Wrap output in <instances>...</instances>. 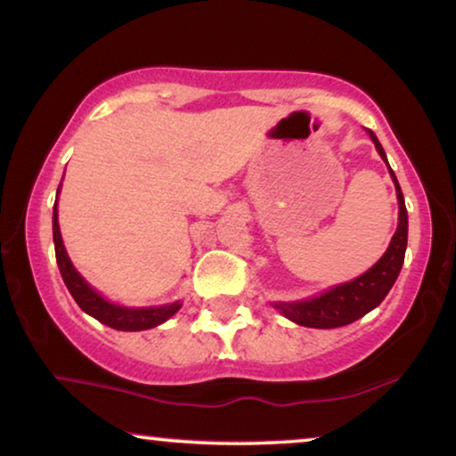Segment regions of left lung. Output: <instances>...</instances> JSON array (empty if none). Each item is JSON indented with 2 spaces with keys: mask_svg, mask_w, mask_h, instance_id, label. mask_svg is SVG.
Here are the masks:
<instances>
[{
  "mask_svg": "<svg viewBox=\"0 0 456 456\" xmlns=\"http://www.w3.org/2000/svg\"><path fill=\"white\" fill-rule=\"evenodd\" d=\"M367 133H370L379 158L388 164L378 136L373 134L371 130H367ZM388 170L396 186L398 226H396L395 236H392L388 248H386V253L382 255V259H379L373 267H370L365 273H361L359 278L351 280V282L334 286V289L322 292V295H317L314 298H305V301H292V303H273V307L282 311V315L289 317L290 322H295L298 326H305V328H320V330L346 326V323L357 322L359 317H363L365 314H370L371 309H376L378 305L384 301L386 295L390 292L392 284L396 282L398 273H401L404 251H407L409 217H407V208H404L403 191L401 186H398V180L395 176V172H392L390 164H388Z\"/></svg>",
  "mask_w": 456,
  "mask_h": 456,
  "instance_id": "1",
  "label": "left lung"
}]
</instances>
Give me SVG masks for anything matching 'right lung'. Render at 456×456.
Listing matches in <instances>:
<instances>
[{
	"label": "right lung",
	"instance_id": "right-lung-1",
	"mask_svg": "<svg viewBox=\"0 0 456 456\" xmlns=\"http://www.w3.org/2000/svg\"><path fill=\"white\" fill-rule=\"evenodd\" d=\"M61 186V183H60ZM60 195V189H58ZM53 245H55V259H58V267L61 278H64L66 289L70 290L74 301L78 303V307L95 317L97 322L105 323V326L122 330V332H141V330H149L159 326L166 320L176 314V311L183 307V303H170V305H159V307H122V305L110 303L108 298H103L97 290H93L86 280L80 276V273L74 270L70 257H68L64 240H61L60 234V224H58V197H55L53 205Z\"/></svg>",
	"mask_w": 456,
	"mask_h": 456
}]
</instances>
